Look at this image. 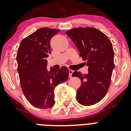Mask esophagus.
Listing matches in <instances>:
<instances>
[{"label": "esophagus", "mask_w": 131, "mask_h": 131, "mask_svg": "<svg viewBox=\"0 0 131 131\" xmlns=\"http://www.w3.org/2000/svg\"><path fill=\"white\" fill-rule=\"evenodd\" d=\"M73 73V71L71 70V69H69V78L72 77V74Z\"/></svg>", "instance_id": "34e87169"}]
</instances>
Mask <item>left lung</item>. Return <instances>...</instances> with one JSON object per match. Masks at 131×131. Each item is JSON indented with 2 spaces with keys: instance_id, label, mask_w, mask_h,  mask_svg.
<instances>
[{
  "instance_id": "obj_1",
  "label": "left lung",
  "mask_w": 131,
  "mask_h": 131,
  "mask_svg": "<svg viewBox=\"0 0 131 131\" xmlns=\"http://www.w3.org/2000/svg\"><path fill=\"white\" fill-rule=\"evenodd\" d=\"M66 34L88 66V74L83 75L77 71L72 74L81 80L77 100L84 106L95 105L106 95L110 84L114 68L111 41L105 34L93 27L73 28Z\"/></svg>"
}]
</instances>
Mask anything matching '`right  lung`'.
I'll return each instance as SVG.
<instances>
[{
  "label": "right lung",
  "mask_w": 131,
  "mask_h": 131,
  "mask_svg": "<svg viewBox=\"0 0 131 131\" xmlns=\"http://www.w3.org/2000/svg\"><path fill=\"white\" fill-rule=\"evenodd\" d=\"M59 32L54 28H39L21 41L17 54L23 92L31 105L41 109L54 106L55 87L69 77L66 67L47 69L46 58L51 54L50 41Z\"/></svg>",
  "instance_id": "add662e5"
}]
</instances>
